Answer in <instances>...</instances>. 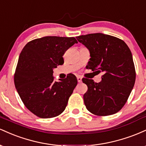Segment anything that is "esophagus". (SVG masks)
Listing matches in <instances>:
<instances>
[{
    "label": "esophagus",
    "instance_id": "34e87169",
    "mask_svg": "<svg viewBox=\"0 0 146 146\" xmlns=\"http://www.w3.org/2000/svg\"><path fill=\"white\" fill-rule=\"evenodd\" d=\"M77 79H78V82H82V78L80 76H78L77 77Z\"/></svg>",
    "mask_w": 146,
    "mask_h": 146
}]
</instances>
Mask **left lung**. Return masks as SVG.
<instances>
[{
  "label": "left lung",
  "instance_id": "1",
  "mask_svg": "<svg viewBox=\"0 0 146 146\" xmlns=\"http://www.w3.org/2000/svg\"><path fill=\"white\" fill-rule=\"evenodd\" d=\"M76 38L90 52V61L86 67L104 74L99 83L91 79H82L88 86L84 95L87 110L98 116L117 113L128 100L136 78L130 48L122 40L101 33Z\"/></svg>",
  "mask_w": 146,
  "mask_h": 146
}]
</instances>
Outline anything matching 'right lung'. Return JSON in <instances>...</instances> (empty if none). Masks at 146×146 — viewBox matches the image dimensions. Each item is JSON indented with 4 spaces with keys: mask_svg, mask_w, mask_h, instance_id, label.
Returning <instances> with one entry per match:
<instances>
[{
    "mask_svg": "<svg viewBox=\"0 0 146 146\" xmlns=\"http://www.w3.org/2000/svg\"><path fill=\"white\" fill-rule=\"evenodd\" d=\"M78 43L73 37L46 36L28 42L20 54L14 84L25 106L40 118H51L65 110L77 86L73 74L54 81L53 68L64 63V52Z\"/></svg>",
    "mask_w": 146,
    "mask_h": 146,
    "instance_id": "obj_1",
    "label": "right lung"
}]
</instances>
